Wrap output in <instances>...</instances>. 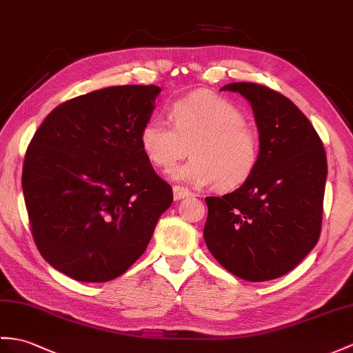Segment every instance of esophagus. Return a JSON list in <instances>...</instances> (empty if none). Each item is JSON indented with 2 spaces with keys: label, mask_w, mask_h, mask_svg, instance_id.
Instances as JSON below:
<instances>
[{
  "label": "esophagus",
  "mask_w": 353,
  "mask_h": 353,
  "mask_svg": "<svg viewBox=\"0 0 353 353\" xmlns=\"http://www.w3.org/2000/svg\"><path fill=\"white\" fill-rule=\"evenodd\" d=\"M172 190H174V199H175V201L184 199V197L192 194V192L188 190V188L183 187V185H174V187H172Z\"/></svg>",
  "instance_id": "1"
}]
</instances>
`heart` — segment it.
<instances>
[{
	"label": "heart",
	"mask_w": 353,
	"mask_h": 353,
	"mask_svg": "<svg viewBox=\"0 0 353 353\" xmlns=\"http://www.w3.org/2000/svg\"><path fill=\"white\" fill-rule=\"evenodd\" d=\"M168 114L172 125L150 119L139 134L141 148L154 166L170 169L190 145L193 156L170 172L175 181L216 183L220 190H230L252 176L259 163V137L235 105L199 91L172 103Z\"/></svg>",
	"instance_id": "1"
}]
</instances>
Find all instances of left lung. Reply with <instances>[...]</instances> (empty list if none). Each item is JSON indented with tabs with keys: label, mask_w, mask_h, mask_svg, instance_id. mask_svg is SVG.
Listing matches in <instances>:
<instances>
[{
	"label": "left lung",
	"mask_w": 353,
	"mask_h": 353,
	"mask_svg": "<svg viewBox=\"0 0 353 353\" xmlns=\"http://www.w3.org/2000/svg\"><path fill=\"white\" fill-rule=\"evenodd\" d=\"M250 101L259 130V163L247 181L205 197L206 247L247 281L285 276L313 250L323 211L326 154L308 118L283 94L252 82L225 85Z\"/></svg>",
	"instance_id": "left-lung-1"
}]
</instances>
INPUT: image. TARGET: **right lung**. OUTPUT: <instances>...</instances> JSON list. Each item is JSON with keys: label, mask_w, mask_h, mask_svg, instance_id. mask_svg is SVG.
<instances>
[{"label": "right lung", "mask_w": 353, "mask_h": 353, "mask_svg": "<svg viewBox=\"0 0 353 353\" xmlns=\"http://www.w3.org/2000/svg\"><path fill=\"white\" fill-rule=\"evenodd\" d=\"M161 88L123 85L57 106L34 133L22 190L45 261L77 281L121 276L147 250L172 187L139 134Z\"/></svg>", "instance_id": "obj_1"}]
</instances>
